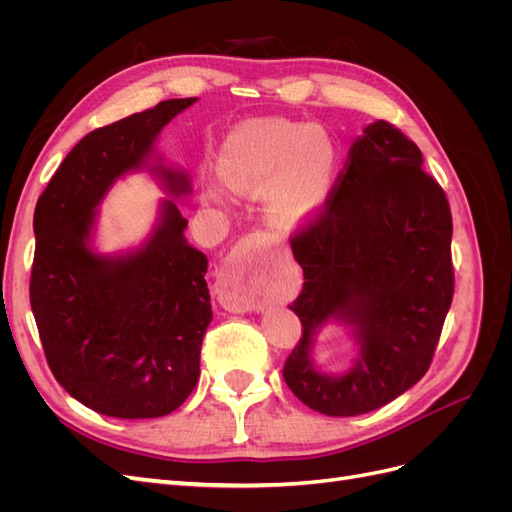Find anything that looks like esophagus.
Wrapping results in <instances>:
<instances>
[{"mask_svg":"<svg viewBox=\"0 0 512 512\" xmlns=\"http://www.w3.org/2000/svg\"><path fill=\"white\" fill-rule=\"evenodd\" d=\"M254 239H243L235 252L230 254L218 277L220 301L235 312H252L260 307V299L254 290Z\"/></svg>","mask_w":512,"mask_h":512,"instance_id":"obj_1","label":"esophagus"}]
</instances>
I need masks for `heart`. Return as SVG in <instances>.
Instances as JSON below:
<instances>
[{"label": "heart", "instance_id": "b5f03b06", "mask_svg": "<svg viewBox=\"0 0 512 512\" xmlns=\"http://www.w3.org/2000/svg\"><path fill=\"white\" fill-rule=\"evenodd\" d=\"M335 162L337 149L324 128L267 119L245 123L228 136L222 177L239 192H258L271 185L273 218L297 224L327 196Z\"/></svg>", "mask_w": 512, "mask_h": 512}]
</instances>
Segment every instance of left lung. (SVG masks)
I'll use <instances>...</instances> for the list:
<instances>
[{
	"label": "left lung",
	"mask_w": 512,
	"mask_h": 512,
	"mask_svg": "<svg viewBox=\"0 0 512 512\" xmlns=\"http://www.w3.org/2000/svg\"><path fill=\"white\" fill-rule=\"evenodd\" d=\"M453 218L423 156L389 121L352 143L324 205L290 235L303 288L290 309L301 339L284 363L288 389L329 416L382 408L421 380L453 301ZM335 315L357 327L362 356L342 379L308 361L313 331Z\"/></svg>",
	"instance_id": "left-lung-1"
}]
</instances>
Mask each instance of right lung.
I'll use <instances>...</instances> for the list:
<instances>
[{
  "mask_svg": "<svg viewBox=\"0 0 512 512\" xmlns=\"http://www.w3.org/2000/svg\"><path fill=\"white\" fill-rule=\"evenodd\" d=\"M196 98L164 100L89 132L59 164L34 211L29 303L55 380L83 406L115 418L177 410L200 376L213 318L207 256L183 239L173 200L151 241L126 258L87 247L94 207L111 183L141 166L153 138ZM170 190H190L162 168Z\"/></svg>",
  "mask_w": 512,
  "mask_h": 512,
  "instance_id": "add662e5",
  "label": "right lung"
}]
</instances>
